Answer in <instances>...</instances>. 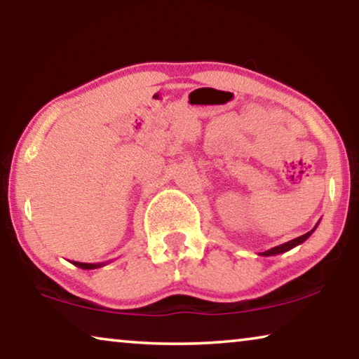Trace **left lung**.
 <instances>
[{"label": "left lung", "instance_id": "left-lung-1", "mask_svg": "<svg viewBox=\"0 0 359 359\" xmlns=\"http://www.w3.org/2000/svg\"><path fill=\"white\" fill-rule=\"evenodd\" d=\"M318 224H320V222H318ZM318 224L315 225V229L310 230L309 233H305V235L299 236V238H295V240H291V241H287V243H284V244H280V246H275V248H271V249H269V251H265V252H260V255H264V257H270V255H278V254H283V252H287V251H291L292 248L299 246V244H302L304 241L309 240V238L311 236V233L316 230Z\"/></svg>", "mask_w": 359, "mask_h": 359}]
</instances>
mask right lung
I'll return each instance as SVG.
<instances>
[{
    "label": "right lung",
    "mask_w": 359,
    "mask_h": 359,
    "mask_svg": "<svg viewBox=\"0 0 359 359\" xmlns=\"http://www.w3.org/2000/svg\"><path fill=\"white\" fill-rule=\"evenodd\" d=\"M73 265H76L78 269H83V270H95V269H100V266L107 265L108 262H102V264H83V262H72Z\"/></svg>",
    "instance_id": "add662e5"
}]
</instances>
